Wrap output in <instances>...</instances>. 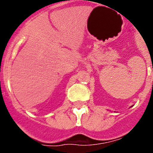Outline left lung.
Segmentation results:
<instances>
[{"instance_id":"1","label":"left lung","mask_w":153,"mask_h":153,"mask_svg":"<svg viewBox=\"0 0 153 153\" xmlns=\"http://www.w3.org/2000/svg\"><path fill=\"white\" fill-rule=\"evenodd\" d=\"M132 106H133V105H132Z\"/></svg>"}]
</instances>
